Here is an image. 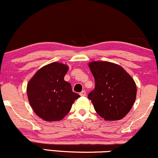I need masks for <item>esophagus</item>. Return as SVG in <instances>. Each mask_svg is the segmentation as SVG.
Here are the masks:
<instances>
[{
    "label": "esophagus",
    "instance_id": "34e87169",
    "mask_svg": "<svg viewBox=\"0 0 158 158\" xmlns=\"http://www.w3.org/2000/svg\"><path fill=\"white\" fill-rule=\"evenodd\" d=\"M80 96H81V97H84V96L86 95V92H85V90H82V91L80 92Z\"/></svg>",
    "mask_w": 158,
    "mask_h": 158
}]
</instances>
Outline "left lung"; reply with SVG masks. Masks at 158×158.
Here are the masks:
<instances>
[{"mask_svg": "<svg viewBox=\"0 0 158 158\" xmlns=\"http://www.w3.org/2000/svg\"><path fill=\"white\" fill-rule=\"evenodd\" d=\"M95 88L88 94L94 109L106 120H119L131 110L135 102L137 87L122 67L108 61L89 64Z\"/></svg>", "mask_w": 158, "mask_h": 158, "instance_id": "left-lung-1", "label": "left lung"}]
</instances>
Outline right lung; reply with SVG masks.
<instances>
[{
	"label": "right lung",
	"mask_w": 158,
	"mask_h": 158,
	"mask_svg": "<svg viewBox=\"0 0 158 158\" xmlns=\"http://www.w3.org/2000/svg\"><path fill=\"white\" fill-rule=\"evenodd\" d=\"M67 65L50 63L36 72L27 84V97L34 112L46 121H59L70 110L80 97L71 85L64 80Z\"/></svg>",
	"instance_id": "add662e5"
}]
</instances>
